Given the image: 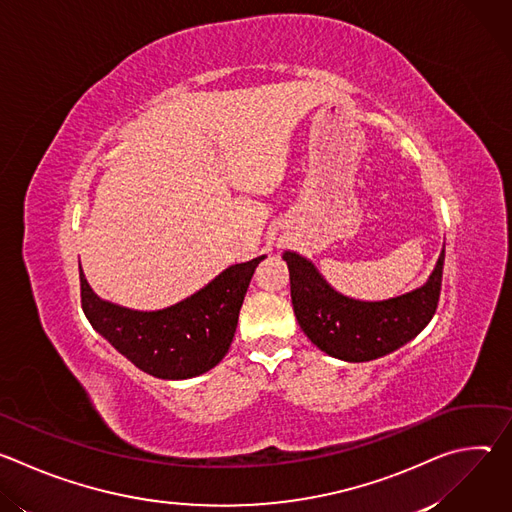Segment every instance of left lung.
Listing matches in <instances>:
<instances>
[{"mask_svg": "<svg viewBox=\"0 0 512 512\" xmlns=\"http://www.w3.org/2000/svg\"><path fill=\"white\" fill-rule=\"evenodd\" d=\"M283 259L291 304L304 334L334 358L367 362L401 348L429 324L440 302L446 249L421 287L381 302L338 294L310 259L294 251H285Z\"/></svg>", "mask_w": 512, "mask_h": 512, "instance_id": "left-lung-1", "label": "left lung"}]
</instances>
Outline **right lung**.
<instances>
[{"instance_id": "right-lung-1", "label": "right lung", "mask_w": 512, "mask_h": 512, "mask_svg": "<svg viewBox=\"0 0 512 512\" xmlns=\"http://www.w3.org/2000/svg\"><path fill=\"white\" fill-rule=\"evenodd\" d=\"M265 255L216 275L190 298L156 312L101 300L81 269V304L91 326L137 369L158 379L198 377L225 358L255 267Z\"/></svg>"}]
</instances>
